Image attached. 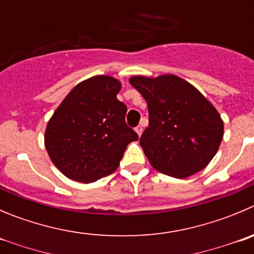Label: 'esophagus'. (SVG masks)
I'll list each match as a JSON object with an SVG mask.
<instances>
[{
  "label": "esophagus",
  "instance_id": "1",
  "mask_svg": "<svg viewBox=\"0 0 254 254\" xmlns=\"http://www.w3.org/2000/svg\"><path fill=\"white\" fill-rule=\"evenodd\" d=\"M134 131H136V133L138 134V136H141L142 134V132H143V128H142V126H137L136 128H134Z\"/></svg>",
  "mask_w": 254,
  "mask_h": 254
}]
</instances>
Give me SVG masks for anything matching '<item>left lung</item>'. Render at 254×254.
Listing matches in <instances>:
<instances>
[{"instance_id": "left-lung-1", "label": "left lung", "mask_w": 254, "mask_h": 254, "mask_svg": "<svg viewBox=\"0 0 254 254\" xmlns=\"http://www.w3.org/2000/svg\"><path fill=\"white\" fill-rule=\"evenodd\" d=\"M146 100L149 123L139 139L154 170L187 178L208 166L223 138V121L193 84L176 74L133 76Z\"/></svg>"}]
</instances>
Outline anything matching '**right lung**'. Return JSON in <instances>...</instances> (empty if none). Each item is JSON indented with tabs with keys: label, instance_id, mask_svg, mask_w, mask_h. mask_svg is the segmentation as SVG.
<instances>
[{
	"label": "right lung",
	"instance_id": "right-lung-1",
	"mask_svg": "<svg viewBox=\"0 0 254 254\" xmlns=\"http://www.w3.org/2000/svg\"><path fill=\"white\" fill-rule=\"evenodd\" d=\"M121 82L93 76L79 82L53 112L45 131L51 161L69 180L96 182L115 172L138 136L126 125L127 107L117 100Z\"/></svg>",
	"mask_w": 254,
	"mask_h": 254
}]
</instances>
